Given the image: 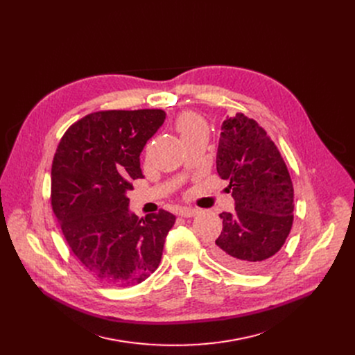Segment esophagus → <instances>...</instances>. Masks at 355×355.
Instances as JSON below:
<instances>
[{
  "label": "esophagus",
  "mask_w": 355,
  "mask_h": 355,
  "mask_svg": "<svg viewBox=\"0 0 355 355\" xmlns=\"http://www.w3.org/2000/svg\"><path fill=\"white\" fill-rule=\"evenodd\" d=\"M200 211L198 209H196V208H188V207H184V208H181L180 209V215L181 216H184V218H192V216H196L197 214H198Z\"/></svg>",
  "instance_id": "34e87169"
}]
</instances>
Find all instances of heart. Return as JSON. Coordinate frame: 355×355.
<instances>
[{
  "label": "heart",
  "instance_id": "heart-1",
  "mask_svg": "<svg viewBox=\"0 0 355 355\" xmlns=\"http://www.w3.org/2000/svg\"><path fill=\"white\" fill-rule=\"evenodd\" d=\"M175 128L177 132L181 135L182 140L191 136H196L201 132H208V125L205 120L194 113V112H184L181 113L175 120Z\"/></svg>",
  "mask_w": 355,
  "mask_h": 355
}]
</instances>
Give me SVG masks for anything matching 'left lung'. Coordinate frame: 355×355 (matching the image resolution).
I'll return each instance as SVG.
<instances>
[{
    "label": "left lung",
    "instance_id": "obj_1",
    "mask_svg": "<svg viewBox=\"0 0 355 355\" xmlns=\"http://www.w3.org/2000/svg\"><path fill=\"white\" fill-rule=\"evenodd\" d=\"M216 171L230 182L235 211L219 214L216 259L239 272L262 269L284 245L293 225L295 191L276 144L243 113L222 123Z\"/></svg>",
    "mask_w": 355,
    "mask_h": 355
}]
</instances>
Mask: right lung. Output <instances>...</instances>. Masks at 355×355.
Segmentation results:
<instances>
[{"instance_id":"add662e5","label":"right lung","mask_w":355,"mask_h":355,"mask_svg":"<svg viewBox=\"0 0 355 355\" xmlns=\"http://www.w3.org/2000/svg\"><path fill=\"white\" fill-rule=\"evenodd\" d=\"M166 120L161 109L102 110L73 123L52 163L51 202L82 266L102 283L127 287L159 265L175 216L128 211L127 191L143 178L140 154Z\"/></svg>"}]
</instances>
